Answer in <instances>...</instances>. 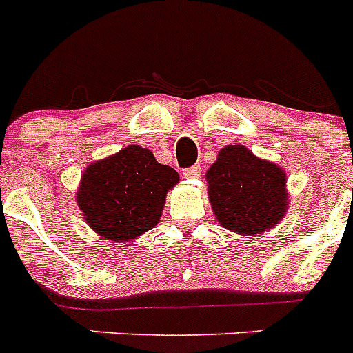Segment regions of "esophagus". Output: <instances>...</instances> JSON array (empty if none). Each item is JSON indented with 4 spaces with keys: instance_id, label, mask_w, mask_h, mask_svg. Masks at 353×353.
I'll return each instance as SVG.
<instances>
[{
    "instance_id": "1",
    "label": "esophagus",
    "mask_w": 353,
    "mask_h": 353,
    "mask_svg": "<svg viewBox=\"0 0 353 353\" xmlns=\"http://www.w3.org/2000/svg\"><path fill=\"white\" fill-rule=\"evenodd\" d=\"M199 176H201V168L199 166L187 168V170L183 171V179L187 180H194V179H199Z\"/></svg>"
}]
</instances>
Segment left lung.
<instances>
[{
    "mask_svg": "<svg viewBox=\"0 0 353 353\" xmlns=\"http://www.w3.org/2000/svg\"><path fill=\"white\" fill-rule=\"evenodd\" d=\"M208 201L223 228L242 236L270 232L288 210L286 173L244 145L219 150L207 171Z\"/></svg>",
    "mask_w": 353,
    "mask_h": 353,
    "instance_id": "obj_1",
    "label": "left lung"
}]
</instances>
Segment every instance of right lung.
Segmentation results:
<instances>
[{"label":"right lung","mask_w":353,"mask_h":353,"mask_svg":"<svg viewBox=\"0 0 353 353\" xmlns=\"http://www.w3.org/2000/svg\"><path fill=\"white\" fill-rule=\"evenodd\" d=\"M179 182V173L148 148L129 145L83 171L76 201L97 235L127 244L157 226L168 191Z\"/></svg>","instance_id":"1"}]
</instances>
